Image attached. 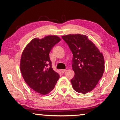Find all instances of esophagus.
Here are the masks:
<instances>
[{"instance_id":"esophagus-1","label":"esophagus","mask_w":120,"mask_h":120,"mask_svg":"<svg viewBox=\"0 0 120 120\" xmlns=\"http://www.w3.org/2000/svg\"><path fill=\"white\" fill-rule=\"evenodd\" d=\"M60 71H61V72L62 73H64V72L66 71V70H61Z\"/></svg>"}]
</instances>
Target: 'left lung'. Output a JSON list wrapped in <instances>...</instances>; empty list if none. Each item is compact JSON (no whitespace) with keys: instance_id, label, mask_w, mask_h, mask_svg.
Listing matches in <instances>:
<instances>
[{"instance_id":"left-lung-1","label":"left lung","mask_w":120,"mask_h":120,"mask_svg":"<svg viewBox=\"0 0 120 120\" xmlns=\"http://www.w3.org/2000/svg\"><path fill=\"white\" fill-rule=\"evenodd\" d=\"M62 38L73 54L72 66L75 74L71 80L72 87L79 93L91 91L103 75V55L85 35L70 34Z\"/></svg>"}]
</instances>
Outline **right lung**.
Returning <instances> with one entry per match:
<instances>
[{"label":"right lung","instance_id":"obj_1","mask_svg":"<svg viewBox=\"0 0 120 120\" xmlns=\"http://www.w3.org/2000/svg\"><path fill=\"white\" fill-rule=\"evenodd\" d=\"M60 40L55 35L41 39L34 38L22 54L20 70L23 78L30 88L41 94H47L53 90L60 77L52 68L49 54Z\"/></svg>","mask_w":120,"mask_h":120}]
</instances>
